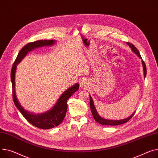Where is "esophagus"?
Masks as SVG:
<instances>
[{
    "mask_svg": "<svg viewBox=\"0 0 158 158\" xmlns=\"http://www.w3.org/2000/svg\"><path fill=\"white\" fill-rule=\"evenodd\" d=\"M86 81L85 79H82L80 82V86L81 87H84L86 86Z\"/></svg>",
    "mask_w": 158,
    "mask_h": 158,
    "instance_id": "esophagus-1",
    "label": "esophagus"
}]
</instances>
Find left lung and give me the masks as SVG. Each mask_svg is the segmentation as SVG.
Wrapping results in <instances>:
<instances>
[{
    "label": "left lung",
    "mask_w": 158,
    "mask_h": 158,
    "mask_svg": "<svg viewBox=\"0 0 158 158\" xmlns=\"http://www.w3.org/2000/svg\"><path fill=\"white\" fill-rule=\"evenodd\" d=\"M127 44L131 49V51L134 52V53L137 55L139 57V58L142 59V57L140 56V52L138 51V49H136V48L135 47V46L133 45L131 43H127ZM142 66H143V76H144V78H145V76H146V74H147V69H146V66H145V63H144V61L142 60ZM89 98H90V108H91V112H92V115H93V118L94 119V120H95L97 122H98V123H100L101 124H103V125H110V126H115V125L122 124H124L125 123H127V121H128L133 116V115L135 114V111L131 115H130L128 118H125V119H121V120H110V119H104L102 117H101L100 115L98 114L96 107H94V102H93V98L91 97L90 94H89Z\"/></svg>",
    "instance_id": "left-lung-1"
}]
</instances>
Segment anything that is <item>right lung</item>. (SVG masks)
Listing matches in <instances>:
<instances>
[{"mask_svg":"<svg viewBox=\"0 0 158 158\" xmlns=\"http://www.w3.org/2000/svg\"><path fill=\"white\" fill-rule=\"evenodd\" d=\"M55 43L56 40H39L26 44L19 52L10 72V79L13 86V97L16 108L30 124L40 129L54 128L63 121L67 110V100L78 90L79 85L78 83H76L74 85L70 87L63 93L55 106L50 110L43 113L34 114L25 110L18 100L15 91V73L17 65L29 52L40 47L52 46Z\"/></svg>","mask_w":158,"mask_h":158,"instance_id":"obj_1","label":"right lung"}]
</instances>
